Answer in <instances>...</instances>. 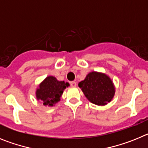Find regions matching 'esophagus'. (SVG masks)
Listing matches in <instances>:
<instances>
[{
    "label": "esophagus",
    "instance_id": "obj_1",
    "mask_svg": "<svg viewBox=\"0 0 148 148\" xmlns=\"http://www.w3.org/2000/svg\"><path fill=\"white\" fill-rule=\"evenodd\" d=\"M76 85H77V84H76V82H70V86H71V87H76Z\"/></svg>",
    "mask_w": 148,
    "mask_h": 148
}]
</instances>
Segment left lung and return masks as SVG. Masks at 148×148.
Returning a JSON list of instances; mask_svg holds the SVG:
<instances>
[{"mask_svg":"<svg viewBox=\"0 0 148 148\" xmlns=\"http://www.w3.org/2000/svg\"><path fill=\"white\" fill-rule=\"evenodd\" d=\"M78 87L90 102L104 106L113 100L116 87L109 75L101 72L92 71L78 83Z\"/></svg>","mask_w":148,"mask_h":148,"instance_id":"left-lung-1","label":"left lung"}]
</instances>
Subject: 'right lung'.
I'll return each mask as SVG.
<instances>
[{"instance_id":"obj_1","label":"right lung","mask_w":148,"mask_h":148,"mask_svg":"<svg viewBox=\"0 0 148 148\" xmlns=\"http://www.w3.org/2000/svg\"><path fill=\"white\" fill-rule=\"evenodd\" d=\"M69 86L68 82L58 81L56 77L49 75L38 84L35 90V97L43 105L53 107L61 100L64 90Z\"/></svg>"}]
</instances>
